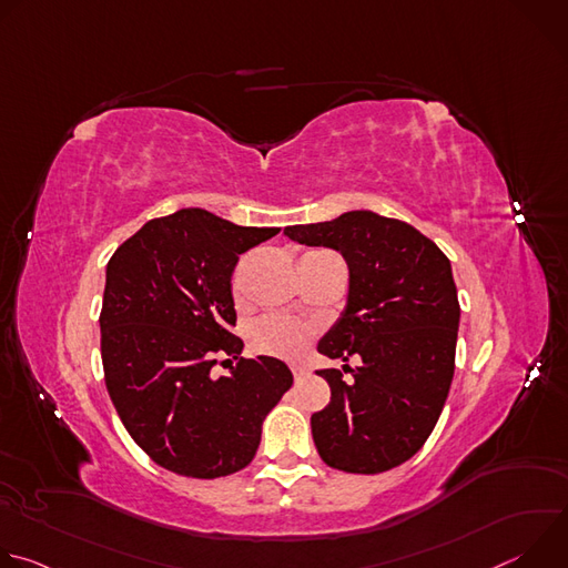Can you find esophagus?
<instances>
[{
  "label": "esophagus",
  "mask_w": 568,
  "mask_h": 568,
  "mask_svg": "<svg viewBox=\"0 0 568 568\" xmlns=\"http://www.w3.org/2000/svg\"><path fill=\"white\" fill-rule=\"evenodd\" d=\"M292 373H294V377H296V379H301V377H305V375H307V368H305V366H301V364H292Z\"/></svg>",
  "instance_id": "esophagus-1"
}]
</instances>
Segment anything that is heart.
Segmentation results:
<instances>
[{
  "label": "heart",
  "mask_w": 568,
  "mask_h": 568,
  "mask_svg": "<svg viewBox=\"0 0 568 568\" xmlns=\"http://www.w3.org/2000/svg\"><path fill=\"white\" fill-rule=\"evenodd\" d=\"M314 337V328L310 323L285 318V316H263L252 326V346L254 351L272 357L294 359L298 357L310 339Z\"/></svg>",
  "instance_id": "heart-1"
}]
</instances>
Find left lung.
Segmentation results:
<instances>
[{
  "instance_id": "obj_1",
  "label": "left lung",
  "mask_w": 568,
  "mask_h": 568,
  "mask_svg": "<svg viewBox=\"0 0 568 568\" xmlns=\"http://www.w3.org/2000/svg\"><path fill=\"white\" fill-rule=\"evenodd\" d=\"M307 247H331L348 265V298L316 351L359 366L316 371L331 402L312 414L323 463L379 474L409 460L434 432L454 377L458 294L449 258L416 226L348 211L283 231Z\"/></svg>"
}]
</instances>
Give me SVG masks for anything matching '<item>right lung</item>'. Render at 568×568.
Masks as SVG:
<instances>
[{"mask_svg":"<svg viewBox=\"0 0 568 568\" xmlns=\"http://www.w3.org/2000/svg\"><path fill=\"white\" fill-rule=\"evenodd\" d=\"M278 231L182 209L145 222L110 258L101 310L105 384L128 434L156 465L217 478L256 456L263 420L292 373L276 357H240L242 339L229 333L231 274L240 254ZM217 354L236 364L213 378Z\"/></svg>","mask_w":568,"mask_h":568,"instance_id":"obj_1","label":"right lung"}]
</instances>
